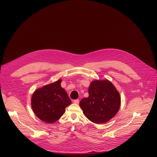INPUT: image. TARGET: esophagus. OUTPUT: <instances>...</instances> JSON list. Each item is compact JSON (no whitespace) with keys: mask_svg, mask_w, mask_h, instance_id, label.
<instances>
[{"mask_svg":"<svg viewBox=\"0 0 157 157\" xmlns=\"http://www.w3.org/2000/svg\"><path fill=\"white\" fill-rule=\"evenodd\" d=\"M73 102L75 103V104H78L79 102V99H75V100H73Z\"/></svg>","mask_w":157,"mask_h":157,"instance_id":"esophagus-1","label":"esophagus"}]
</instances>
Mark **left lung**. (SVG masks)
<instances>
[{"mask_svg": "<svg viewBox=\"0 0 157 157\" xmlns=\"http://www.w3.org/2000/svg\"><path fill=\"white\" fill-rule=\"evenodd\" d=\"M79 105L89 121L96 124L105 123L118 112L120 94L110 81L96 80L89 87V96L82 99Z\"/></svg>", "mask_w": 157, "mask_h": 157, "instance_id": "1", "label": "left lung"}]
</instances>
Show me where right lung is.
Returning <instances> with one entry per match:
<instances>
[{
    "label": "right lung",
    "instance_id": "right-lung-1",
    "mask_svg": "<svg viewBox=\"0 0 157 157\" xmlns=\"http://www.w3.org/2000/svg\"><path fill=\"white\" fill-rule=\"evenodd\" d=\"M61 80L37 89L32 98V107L36 116L47 123H53L64 113L71 101L61 86Z\"/></svg>",
    "mask_w": 157,
    "mask_h": 157
}]
</instances>
